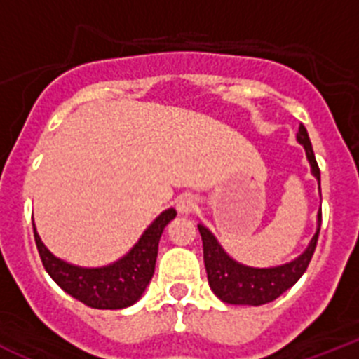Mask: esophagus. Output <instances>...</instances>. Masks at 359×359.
<instances>
[{
    "label": "esophagus",
    "instance_id": "1",
    "mask_svg": "<svg viewBox=\"0 0 359 359\" xmlns=\"http://www.w3.org/2000/svg\"><path fill=\"white\" fill-rule=\"evenodd\" d=\"M176 208L182 214H190L196 208V198L192 194H182L176 199Z\"/></svg>",
    "mask_w": 359,
    "mask_h": 359
}]
</instances>
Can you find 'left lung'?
<instances>
[{"mask_svg":"<svg viewBox=\"0 0 359 359\" xmlns=\"http://www.w3.org/2000/svg\"><path fill=\"white\" fill-rule=\"evenodd\" d=\"M297 140L306 149V156L311 163V172L320 183V169L316 163L315 152L311 147L309 135L302 123L298 126ZM320 224H322V210L318 214V228L311 239L309 246L300 257L287 264L275 266V268H250L233 261L217 243L212 231L203 224H198L203 241V259L207 268L208 284L212 291L217 294L223 302L236 304V306H262V304L273 302L284 291L297 284V280L304 275L311 262V257L315 253L318 243Z\"/></svg>","mask_w":359,"mask_h":359,"instance_id":"left-lung-1","label":"left lung"}]
</instances>
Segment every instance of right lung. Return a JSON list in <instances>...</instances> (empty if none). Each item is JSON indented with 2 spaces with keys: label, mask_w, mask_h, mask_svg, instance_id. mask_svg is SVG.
Returning a JSON list of instances; mask_svg holds the SVG:
<instances>
[{
  "label": "right lung",
  "mask_w": 359,
  "mask_h": 359,
  "mask_svg": "<svg viewBox=\"0 0 359 359\" xmlns=\"http://www.w3.org/2000/svg\"><path fill=\"white\" fill-rule=\"evenodd\" d=\"M174 217V208L161 212L128 255L104 268H81L57 259L37 236L36 224L34 237L44 269L66 293L93 309H123L133 306L151 282L156 266L158 243L163 228Z\"/></svg>",
  "instance_id": "right-lung-1"
}]
</instances>
